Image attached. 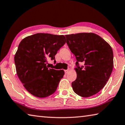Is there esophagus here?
<instances>
[{"instance_id":"1","label":"esophagus","mask_w":125,"mask_h":125,"mask_svg":"<svg viewBox=\"0 0 125 125\" xmlns=\"http://www.w3.org/2000/svg\"><path fill=\"white\" fill-rule=\"evenodd\" d=\"M69 72V69H68L67 70H64V72H65V73L66 74L68 73Z\"/></svg>"}]
</instances>
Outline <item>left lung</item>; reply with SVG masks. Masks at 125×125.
Instances as JSON below:
<instances>
[{
    "label": "left lung",
    "mask_w": 125,
    "mask_h": 125,
    "mask_svg": "<svg viewBox=\"0 0 125 125\" xmlns=\"http://www.w3.org/2000/svg\"><path fill=\"white\" fill-rule=\"evenodd\" d=\"M67 44L75 56L76 80L73 90L79 96L89 97L103 88L112 74L114 61L112 48L103 38L93 33L65 35ZM79 62L84 65L80 67Z\"/></svg>",
    "instance_id": "8db88e82"
}]
</instances>
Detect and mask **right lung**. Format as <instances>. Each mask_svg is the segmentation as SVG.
I'll list each match as a JSON object with an SVG mask.
<instances>
[{"label":"right lung","mask_w":125,"mask_h":125,"mask_svg":"<svg viewBox=\"0 0 125 125\" xmlns=\"http://www.w3.org/2000/svg\"><path fill=\"white\" fill-rule=\"evenodd\" d=\"M64 35L37 33L20 42L15 55L16 73L25 88L33 96L44 98L53 94L64 74L63 70L47 67V60H54L65 44Z\"/></svg>","instance_id":"add662e5"}]
</instances>
